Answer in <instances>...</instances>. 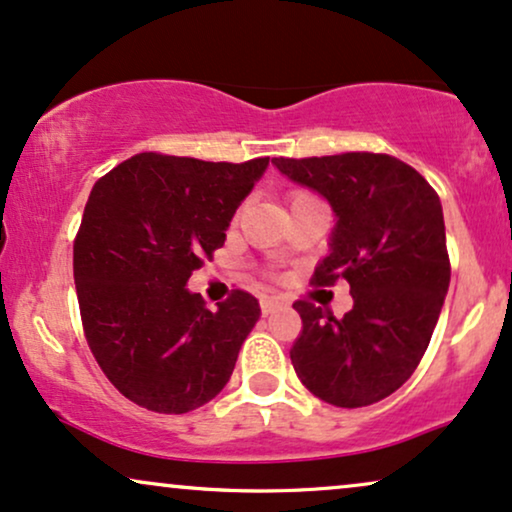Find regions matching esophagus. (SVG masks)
Instances as JSON below:
<instances>
[{
	"instance_id": "obj_1",
	"label": "esophagus",
	"mask_w": 512,
	"mask_h": 512,
	"mask_svg": "<svg viewBox=\"0 0 512 512\" xmlns=\"http://www.w3.org/2000/svg\"><path fill=\"white\" fill-rule=\"evenodd\" d=\"M260 307H262V314L269 316V314H274L278 307H283V300H278V297H262Z\"/></svg>"
}]
</instances>
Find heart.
Returning a JSON list of instances; mask_svg holds the SVG:
<instances>
[{
	"mask_svg": "<svg viewBox=\"0 0 512 512\" xmlns=\"http://www.w3.org/2000/svg\"><path fill=\"white\" fill-rule=\"evenodd\" d=\"M300 196H304V193H297V196H293V198H300Z\"/></svg>",
	"mask_w": 512,
	"mask_h": 512,
	"instance_id": "heart-1",
	"label": "heart"
}]
</instances>
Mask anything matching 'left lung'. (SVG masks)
Returning a JSON list of instances; mask_svg holds the SVG:
<instances>
[{
	"label": "left lung",
	"instance_id": "8db88e82",
	"mask_svg": "<svg viewBox=\"0 0 512 512\" xmlns=\"http://www.w3.org/2000/svg\"><path fill=\"white\" fill-rule=\"evenodd\" d=\"M283 177L328 200L335 226L314 283H349L354 307L335 319L307 300L290 349L314 397L359 409L399 390L423 359L449 290L439 196L411 165L383 153L271 158Z\"/></svg>",
	"mask_w": 512,
	"mask_h": 512
}]
</instances>
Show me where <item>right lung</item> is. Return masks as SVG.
I'll return each mask as SVG.
<instances>
[{"label":"right lung","instance_id":"obj_1","mask_svg":"<svg viewBox=\"0 0 512 512\" xmlns=\"http://www.w3.org/2000/svg\"><path fill=\"white\" fill-rule=\"evenodd\" d=\"M267 167L139 153L94 184L73 248L77 300L94 359L134 404L189 413L229 383L260 302L234 290L210 312L186 283Z\"/></svg>","mask_w":512,"mask_h":512}]
</instances>
